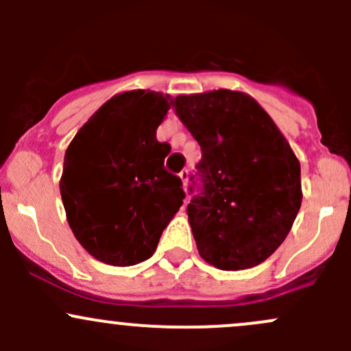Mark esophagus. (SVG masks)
Listing matches in <instances>:
<instances>
[{
  "mask_svg": "<svg viewBox=\"0 0 351 351\" xmlns=\"http://www.w3.org/2000/svg\"><path fill=\"white\" fill-rule=\"evenodd\" d=\"M189 169H183V171H180V178H182V182H183V189L186 190V183H189Z\"/></svg>",
  "mask_w": 351,
  "mask_h": 351,
  "instance_id": "1",
  "label": "esophagus"
}]
</instances>
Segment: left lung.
Returning a JSON list of instances; mask_svg holds the SVG:
<instances>
[{"instance_id":"obj_1","label":"left lung","mask_w":351,"mask_h":351,"mask_svg":"<svg viewBox=\"0 0 351 351\" xmlns=\"http://www.w3.org/2000/svg\"><path fill=\"white\" fill-rule=\"evenodd\" d=\"M173 108L202 149L186 207L198 253L221 270L263 263L300 208L299 159L270 115L239 91L182 95Z\"/></svg>"}]
</instances>
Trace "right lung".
I'll use <instances>...</instances> for the list:
<instances>
[{
  "instance_id": "add662e5",
  "label": "right lung",
  "mask_w": 351,
  "mask_h": 351,
  "mask_svg": "<svg viewBox=\"0 0 351 351\" xmlns=\"http://www.w3.org/2000/svg\"><path fill=\"white\" fill-rule=\"evenodd\" d=\"M168 98L144 90L110 98L66 151L67 222L81 246L107 265L130 267L153 256L185 198L180 176L165 168L171 146L156 139Z\"/></svg>"
}]
</instances>
